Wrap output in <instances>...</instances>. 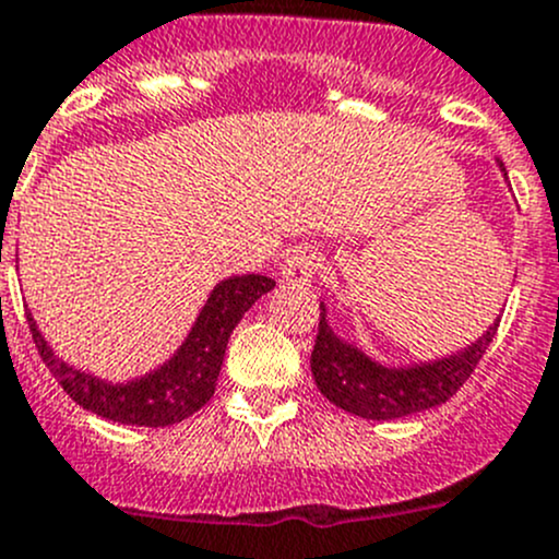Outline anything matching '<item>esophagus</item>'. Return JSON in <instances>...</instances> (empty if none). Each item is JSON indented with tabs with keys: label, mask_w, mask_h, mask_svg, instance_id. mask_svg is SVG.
<instances>
[{
	"label": "esophagus",
	"mask_w": 559,
	"mask_h": 559,
	"mask_svg": "<svg viewBox=\"0 0 559 559\" xmlns=\"http://www.w3.org/2000/svg\"><path fill=\"white\" fill-rule=\"evenodd\" d=\"M314 272H318V255H314L312 250H293L290 255L285 258V263H282L280 277L285 285L304 287L312 282Z\"/></svg>",
	"instance_id": "34e87169"
}]
</instances>
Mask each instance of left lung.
I'll return each mask as SVG.
<instances>
[{
	"label": "left lung",
	"instance_id": "8db88e82",
	"mask_svg": "<svg viewBox=\"0 0 559 559\" xmlns=\"http://www.w3.org/2000/svg\"><path fill=\"white\" fill-rule=\"evenodd\" d=\"M497 165L508 179L506 165L500 159ZM497 325H500V318L473 345L449 358L413 364V367H385L353 342L336 336L329 325V309L320 301L318 340H314L309 367H312L320 394L336 407L358 418L394 421V418L413 416V413L449 402L478 367L491 336L497 334Z\"/></svg>",
	"mask_w": 559,
	"mask_h": 559
}]
</instances>
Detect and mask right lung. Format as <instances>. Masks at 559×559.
<instances>
[{"label": "right lung", "instance_id": "1", "mask_svg": "<svg viewBox=\"0 0 559 559\" xmlns=\"http://www.w3.org/2000/svg\"><path fill=\"white\" fill-rule=\"evenodd\" d=\"M274 285L277 282L261 274H241V277L217 282L198 312L190 334L176 347L174 356L152 372L121 380V383L62 361L40 334L37 320L29 312H26V320H29L37 353L59 380V385L68 391L70 400L105 421L157 429L185 421L212 400L230 334L247 309Z\"/></svg>", "mask_w": 559, "mask_h": 559}]
</instances>
